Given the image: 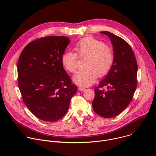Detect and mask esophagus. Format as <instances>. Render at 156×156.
Instances as JSON below:
<instances>
[{
  "instance_id": "1",
  "label": "esophagus",
  "mask_w": 156,
  "mask_h": 156,
  "mask_svg": "<svg viewBox=\"0 0 156 156\" xmlns=\"http://www.w3.org/2000/svg\"><path fill=\"white\" fill-rule=\"evenodd\" d=\"M78 90L80 91H86V89L84 87H79Z\"/></svg>"
}]
</instances>
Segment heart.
<instances>
[{"label": "heart", "mask_w": 156, "mask_h": 156, "mask_svg": "<svg viewBox=\"0 0 156 156\" xmlns=\"http://www.w3.org/2000/svg\"><path fill=\"white\" fill-rule=\"evenodd\" d=\"M80 58H86L83 70L79 71L73 77V82L78 86H90L100 77L107 75L112 68L115 60V52L112 47L106 45L101 41L87 37L79 41L74 47ZM76 53L69 51L61 57L63 67L70 73L75 72L78 57Z\"/></svg>", "instance_id": "b5f03b06"}]
</instances>
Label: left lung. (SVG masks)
<instances>
[{
	"label": "left lung",
	"mask_w": 156,
	"mask_h": 156,
	"mask_svg": "<svg viewBox=\"0 0 156 156\" xmlns=\"http://www.w3.org/2000/svg\"><path fill=\"white\" fill-rule=\"evenodd\" d=\"M112 42L115 60L112 68L98 86L94 87L92 102L94 112L104 118H112L126 108L137 86L138 65L133 51L126 41L108 31H101ZM107 86L105 91L101 88Z\"/></svg>",
	"instance_id": "obj_1"
}]
</instances>
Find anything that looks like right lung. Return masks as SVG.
Wrapping results in <instances>:
<instances>
[{
    "instance_id": "1",
    "label": "right lung",
    "mask_w": 156,
    "mask_h": 156,
    "mask_svg": "<svg viewBox=\"0 0 156 156\" xmlns=\"http://www.w3.org/2000/svg\"><path fill=\"white\" fill-rule=\"evenodd\" d=\"M70 42L65 36L41 37L29 43L18 58V87L23 101L42 120L55 122L63 117L77 91L61 62Z\"/></svg>"
}]
</instances>
